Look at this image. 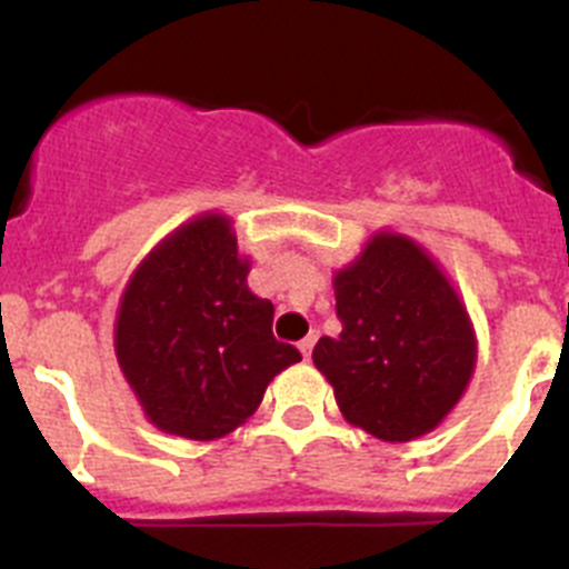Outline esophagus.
<instances>
[{
  "label": "esophagus",
  "instance_id": "34e87169",
  "mask_svg": "<svg viewBox=\"0 0 569 569\" xmlns=\"http://www.w3.org/2000/svg\"><path fill=\"white\" fill-rule=\"evenodd\" d=\"M313 345H316V333L305 336V339L299 341V350H301V356H305V359H310V353H313Z\"/></svg>",
  "mask_w": 569,
  "mask_h": 569
}]
</instances>
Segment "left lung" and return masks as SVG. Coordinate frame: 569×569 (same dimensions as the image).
Listing matches in <instances>:
<instances>
[{"label":"left lung","instance_id":"8db88e82","mask_svg":"<svg viewBox=\"0 0 569 569\" xmlns=\"http://www.w3.org/2000/svg\"><path fill=\"white\" fill-rule=\"evenodd\" d=\"M339 339L321 336L313 365L341 416L401 445L433 433L465 396L479 359L467 305L433 253L376 230L333 273Z\"/></svg>","mask_w":569,"mask_h":569}]
</instances>
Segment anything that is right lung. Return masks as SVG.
Returning <instances> with one entry per match:
<instances>
[{
	"mask_svg": "<svg viewBox=\"0 0 569 569\" xmlns=\"http://www.w3.org/2000/svg\"><path fill=\"white\" fill-rule=\"evenodd\" d=\"M248 273L250 256L219 210L170 230L130 273L113 350L156 430L222 439L256 413L281 370L301 361L273 336V305L248 288Z\"/></svg>",
	"mask_w": 569,
	"mask_h": 569,
	"instance_id": "add662e5",
	"label": "right lung"
}]
</instances>
